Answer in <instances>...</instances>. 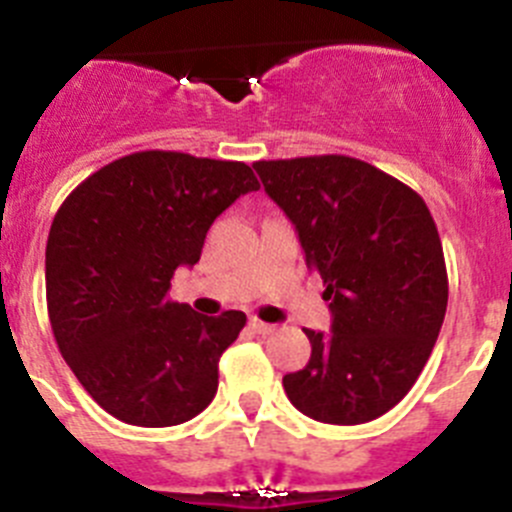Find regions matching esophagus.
I'll list each match as a JSON object with an SVG mask.
<instances>
[{"mask_svg":"<svg viewBox=\"0 0 512 512\" xmlns=\"http://www.w3.org/2000/svg\"><path fill=\"white\" fill-rule=\"evenodd\" d=\"M251 328L259 333V336H271V333H277V325H271V323H264V320H251Z\"/></svg>","mask_w":512,"mask_h":512,"instance_id":"1","label":"esophagus"}]
</instances>
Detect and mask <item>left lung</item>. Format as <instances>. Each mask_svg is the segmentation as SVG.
Returning <instances> with one entry per match:
<instances>
[{"instance_id":"8db88e82","label":"left lung","mask_w":512,"mask_h":512,"mask_svg":"<svg viewBox=\"0 0 512 512\" xmlns=\"http://www.w3.org/2000/svg\"><path fill=\"white\" fill-rule=\"evenodd\" d=\"M323 277L330 333L305 328L312 354L282 379L307 418L359 425L408 395L436 346L449 279L423 197L348 156L253 164Z\"/></svg>"}]
</instances>
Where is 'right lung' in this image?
Returning a JSON list of instances; mask_svg holds the SVG:
<instances>
[{"label":"right lung","mask_w":512,"mask_h":512,"mask_svg":"<svg viewBox=\"0 0 512 512\" xmlns=\"http://www.w3.org/2000/svg\"><path fill=\"white\" fill-rule=\"evenodd\" d=\"M256 189L241 161L140 151L84 179L53 217L45 297L58 351L122 423L179 425L215 397L217 361L246 315L207 318L169 287L200 261L215 217Z\"/></svg>","instance_id":"1"}]
</instances>
